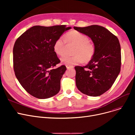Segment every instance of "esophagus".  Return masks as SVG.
I'll return each instance as SVG.
<instances>
[{"instance_id":"34e87169","label":"esophagus","mask_w":135,"mask_h":135,"mask_svg":"<svg viewBox=\"0 0 135 135\" xmlns=\"http://www.w3.org/2000/svg\"><path fill=\"white\" fill-rule=\"evenodd\" d=\"M66 68L68 69H70V68H73V66H70V65H66Z\"/></svg>"}]
</instances>
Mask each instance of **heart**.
<instances>
[{
    "label": "heart",
    "mask_w": 135,
    "mask_h": 135,
    "mask_svg": "<svg viewBox=\"0 0 135 135\" xmlns=\"http://www.w3.org/2000/svg\"><path fill=\"white\" fill-rule=\"evenodd\" d=\"M65 40L69 44L76 45L73 56H65L61 59V62L66 65H74L88 62L93 57L95 49L94 45L89 42V38L85 34L76 31L68 32L65 37ZM54 52L59 56H63L66 51V42L60 37L54 42Z\"/></svg>",
    "instance_id": "obj_1"
}]
</instances>
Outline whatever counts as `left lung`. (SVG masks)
<instances>
[{
	"instance_id": "1",
	"label": "left lung",
	"mask_w": 135,
	"mask_h": 135,
	"mask_svg": "<svg viewBox=\"0 0 135 135\" xmlns=\"http://www.w3.org/2000/svg\"><path fill=\"white\" fill-rule=\"evenodd\" d=\"M74 29L90 37L95 49L86 66L75 67L76 86L85 95L99 96L112 87L120 72L119 41L107 29L98 25L74 27Z\"/></svg>"
}]
</instances>
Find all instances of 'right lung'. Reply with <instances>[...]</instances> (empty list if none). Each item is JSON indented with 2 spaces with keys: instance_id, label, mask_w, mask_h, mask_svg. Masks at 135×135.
<instances>
[{
  "instance_id": "1",
  "label": "right lung",
  "mask_w": 135,
  "mask_h": 135,
  "mask_svg": "<svg viewBox=\"0 0 135 135\" xmlns=\"http://www.w3.org/2000/svg\"><path fill=\"white\" fill-rule=\"evenodd\" d=\"M70 29L66 25L35 26L16 40L13 48L14 72L20 84L32 96L46 99L59 93L67 68L63 65L54 68L60 60L53 46Z\"/></svg>"
}]
</instances>
